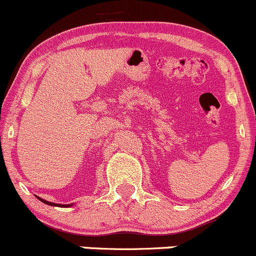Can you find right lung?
<instances>
[{
	"label": "right lung",
	"instance_id": "1",
	"mask_svg": "<svg viewBox=\"0 0 256 256\" xmlns=\"http://www.w3.org/2000/svg\"><path fill=\"white\" fill-rule=\"evenodd\" d=\"M37 198H38V196H37ZM38 200H40V201H42L43 204H49V206H56V207H71V204H52V202L46 201V200H43V198H38Z\"/></svg>",
	"mask_w": 256,
	"mask_h": 256
}]
</instances>
